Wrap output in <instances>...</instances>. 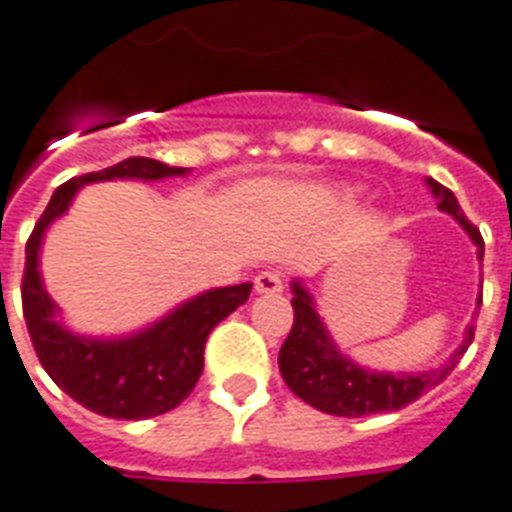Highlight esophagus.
Segmentation results:
<instances>
[{
    "label": "esophagus",
    "mask_w": 512,
    "mask_h": 512,
    "mask_svg": "<svg viewBox=\"0 0 512 512\" xmlns=\"http://www.w3.org/2000/svg\"><path fill=\"white\" fill-rule=\"evenodd\" d=\"M255 292L257 294H278L284 292V276L278 270L268 268L260 270L255 276Z\"/></svg>",
    "instance_id": "obj_1"
}]
</instances>
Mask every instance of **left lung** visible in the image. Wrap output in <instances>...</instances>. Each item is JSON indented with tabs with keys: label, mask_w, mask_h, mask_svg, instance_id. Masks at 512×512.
<instances>
[{
	"label": "left lung",
	"mask_w": 512,
	"mask_h": 512,
	"mask_svg": "<svg viewBox=\"0 0 512 512\" xmlns=\"http://www.w3.org/2000/svg\"><path fill=\"white\" fill-rule=\"evenodd\" d=\"M426 189L434 194L436 207L442 213L458 220V226L479 249L476 252L479 260H484V239H481L479 228L463 215L455 194L444 189L434 178H426ZM292 294L294 326L286 336L281 352H278V368H281L286 386L297 394L299 400H305L307 405L318 407L328 415L357 418V415L386 413V410H400V407L410 405L426 389H431L447 373H452L460 355L473 342V323H468L458 350L447 357V363H442L434 371H376V368L360 365L347 352L339 350L326 321L318 313L315 297L302 278L292 281ZM476 305H481V297ZM473 315H479V310Z\"/></svg>",
	"instance_id": "1"
}]
</instances>
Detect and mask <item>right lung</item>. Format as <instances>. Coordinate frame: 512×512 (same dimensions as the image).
<instances>
[{
  "mask_svg": "<svg viewBox=\"0 0 512 512\" xmlns=\"http://www.w3.org/2000/svg\"><path fill=\"white\" fill-rule=\"evenodd\" d=\"M189 176V168L149 157H126L118 165L70 178L49 199L26 244L23 315L44 371L62 392L91 413L141 421L168 413L189 397L205 368V342L223 318L244 305L252 284L218 286L178 302L147 326L115 336L73 331L41 276V247L52 223L68 213L78 191L102 181H147Z\"/></svg>",
  "mask_w": 512,
  "mask_h": 512,
  "instance_id": "1",
  "label": "right lung"
}]
</instances>
